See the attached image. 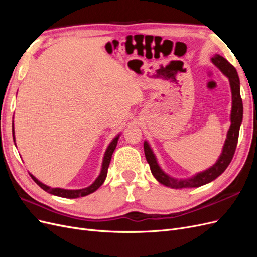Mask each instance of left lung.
I'll return each instance as SVG.
<instances>
[{
  "instance_id": "obj_1",
  "label": "left lung",
  "mask_w": 257,
  "mask_h": 257,
  "mask_svg": "<svg viewBox=\"0 0 257 257\" xmlns=\"http://www.w3.org/2000/svg\"><path fill=\"white\" fill-rule=\"evenodd\" d=\"M213 64L219 67L221 71L228 77L230 88H231V94H232V107H231V115H230V127L227 133L226 142H225L223 152L221 154L220 159L217 160L215 164L210 167L205 172L196 175L195 177L185 179V180H177V179L170 178L166 174L162 172V169L159 167L157 160H155L154 154L150 149L149 145L146 142L144 144L145 155L148 164L150 165V169L152 175L155 177L157 180L164 184L166 186L173 189H188V188H198V186L204 185L213 181L214 179L219 177L224 170L227 168L229 163L231 162L232 158L237 148L238 144V137H239V130L241 122H242V115H243V105L242 99L240 95V81L237 74L236 68L232 66L229 62L224 59L220 54H215L212 58Z\"/></svg>"
}]
</instances>
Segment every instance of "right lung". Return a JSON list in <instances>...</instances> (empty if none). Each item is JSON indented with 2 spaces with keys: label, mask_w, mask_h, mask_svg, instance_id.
I'll list each match as a JSON object with an SVG mask.
<instances>
[{
  "label": "right lung",
  "mask_w": 257,
  "mask_h": 257,
  "mask_svg": "<svg viewBox=\"0 0 257 257\" xmlns=\"http://www.w3.org/2000/svg\"><path fill=\"white\" fill-rule=\"evenodd\" d=\"M118 139H119V136H116L113 139V141L110 143L109 147L107 148L105 157H104V161H103V167H102V170H100V174L96 178V180L93 182L90 186H88V188L81 189V190H64V189H59V188H50V186L45 185L44 183L38 181L34 176H32V175H30V176L32 177V179L35 181V183L37 185H40L44 191L52 194V195L60 196V197H65V198H77V197L87 196V195H89V194L96 191L99 188V186L104 183L105 179L107 177V172H108V167H109L111 155H112V153L115 149L116 144H118Z\"/></svg>",
  "instance_id": "add662e5"
}]
</instances>
